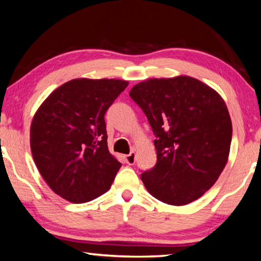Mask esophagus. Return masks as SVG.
<instances>
[{"label":"esophagus","instance_id":"esophagus-1","mask_svg":"<svg viewBox=\"0 0 261 261\" xmlns=\"http://www.w3.org/2000/svg\"><path fill=\"white\" fill-rule=\"evenodd\" d=\"M124 158H125L126 164L134 165L135 163H136V153H135V151H131V152L129 154H126Z\"/></svg>","mask_w":261,"mask_h":261}]
</instances>
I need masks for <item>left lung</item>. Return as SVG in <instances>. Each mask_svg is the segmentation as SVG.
<instances>
[{
	"label": "left lung",
	"instance_id": "8db88e82",
	"mask_svg": "<svg viewBox=\"0 0 261 261\" xmlns=\"http://www.w3.org/2000/svg\"><path fill=\"white\" fill-rule=\"evenodd\" d=\"M130 97L154 135L157 163L142 180L154 198L181 206L200 198L227 163L232 123L219 93L189 76L136 84Z\"/></svg>",
	"mask_w": 261,
	"mask_h": 261
}]
</instances>
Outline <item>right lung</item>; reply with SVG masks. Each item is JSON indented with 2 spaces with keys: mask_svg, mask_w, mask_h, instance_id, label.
<instances>
[{
  "mask_svg": "<svg viewBox=\"0 0 261 261\" xmlns=\"http://www.w3.org/2000/svg\"><path fill=\"white\" fill-rule=\"evenodd\" d=\"M126 81H69L50 93L30 126V147L41 176L71 203L106 193L122 164L108 150L104 116Z\"/></svg>",
  "mask_w": 261,
  "mask_h": 261,
  "instance_id": "1",
  "label": "right lung"
}]
</instances>
